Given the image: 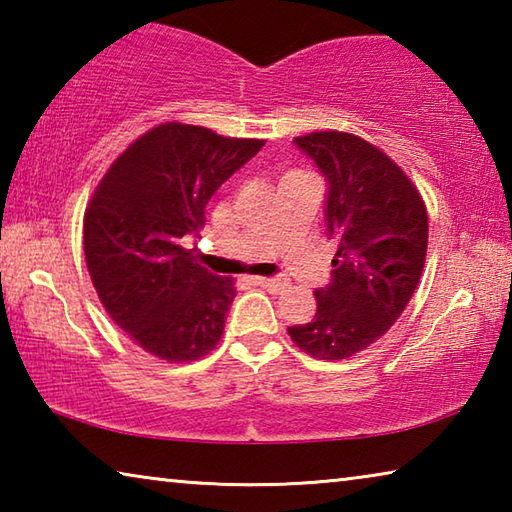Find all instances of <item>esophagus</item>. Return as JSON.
I'll use <instances>...</instances> for the list:
<instances>
[{
    "mask_svg": "<svg viewBox=\"0 0 512 512\" xmlns=\"http://www.w3.org/2000/svg\"><path fill=\"white\" fill-rule=\"evenodd\" d=\"M253 282L268 291H280L284 287V282L277 280V277H253Z\"/></svg>",
    "mask_w": 512,
    "mask_h": 512,
    "instance_id": "34e87169",
    "label": "esophagus"
}]
</instances>
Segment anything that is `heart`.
Instances as JSON below:
<instances>
[{"instance_id": "b5f03b06", "label": "heart", "mask_w": 512, "mask_h": 512, "mask_svg": "<svg viewBox=\"0 0 512 512\" xmlns=\"http://www.w3.org/2000/svg\"><path fill=\"white\" fill-rule=\"evenodd\" d=\"M293 173H300V171H291V173H287V176H293ZM287 176H284V178H287Z\"/></svg>"}]
</instances>
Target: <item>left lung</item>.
I'll return each instance as SVG.
<instances>
[{
  "mask_svg": "<svg viewBox=\"0 0 512 512\" xmlns=\"http://www.w3.org/2000/svg\"><path fill=\"white\" fill-rule=\"evenodd\" d=\"M293 144L327 180V237L339 246L332 280L316 289L314 320L289 336L316 359H348L409 305L427 259V207L409 176L357 135L320 131Z\"/></svg>",
  "mask_w": 512,
  "mask_h": 512,
  "instance_id": "left-lung-1",
  "label": "left lung"
}]
</instances>
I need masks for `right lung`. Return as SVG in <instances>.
Segmentation results:
<instances>
[{
    "instance_id": "1",
    "label": "right lung",
    "mask_w": 512,
    "mask_h": 512,
    "mask_svg": "<svg viewBox=\"0 0 512 512\" xmlns=\"http://www.w3.org/2000/svg\"><path fill=\"white\" fill-rule=\"evenodd\" d=\"M262 140L169 121L112 162L83 219L85 262L110 318L146 352L196 361L221 341L235 282L198 264L185 239Z\"/></svg>"
}]
</instances>
